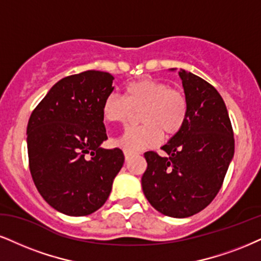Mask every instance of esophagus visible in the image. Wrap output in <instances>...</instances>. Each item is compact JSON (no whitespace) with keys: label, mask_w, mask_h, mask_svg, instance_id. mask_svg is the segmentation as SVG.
<instances>
[{"label":"esophagus","mask_w":261,"mask_h":261,"mask_svg":"<svg viewBox=\"0 0 261 261\" xmlns=\"http://www.w3.org/2000/svg\"><path fill=\"white\" fill-rule=\"evenodd\" d=\"M124 159H125V162H128V161L132 159V155L128 152H124Z\"/></svg>","instance_id":"34e87169"}]
</instances>
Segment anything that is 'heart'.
<instances>
[{
	"mask_svg": "<svg viewBox=\"0 0 261 261\" xmlns=\"http://www.w3.org/2000/svg\"><path fill=\"white\" fill-rule=\"evenodd\" d=\"M139 111L143 125L128 128L115 141L124 152L136 153L159 145L163 132L169 137L179 133L188 118V101L181 91L147 77L128 83L123 99L110 94L101 104L102 118L109 123L127 124Z\"/></svg>",
	"mask_w": 261,
	"mask_h": 261,
	"instance_id": "b5f03b06",
	"label": "heart"
}]
</instances>
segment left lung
Returning <instances> with one entry per match:
<instances>
[{
  "instance_id": "1",
  "label": "left lung",
  "mask_w": 261,
  "mask_h": 261,
  "mask_svg": "<svg viewBox=\"0 0 261 261\" xmlns=\"http://www.w3.org/2000/svg\"><path fill=\"white\" fill-rule=\"evenodd\" d=\"M175 71L176 69H169ZM188 118L161 157L145 152L141 186L147 201L172 218L191 217L213 201L232 161L234 139L226 105L213 86L180 69Z\"/></svg>"
}]
</instances>
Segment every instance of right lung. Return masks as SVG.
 <instances>
[{"instance_id":"1","label":"right lung","mask_w":261,"mask_h":261,"mask_svg":"<svg viewBox=\"0 0 261 261\" xmlns=\"http://www.w3.org/2000/svg\"><path fill=\"white\" fill-rule=\"evenodd\" d=\"M114 76L89 70L58 81L30 116L29 166L44 201L60 213L83 217L105 203L124 162L108 139L101 104Z\"/></svg>"}]
</instances>
